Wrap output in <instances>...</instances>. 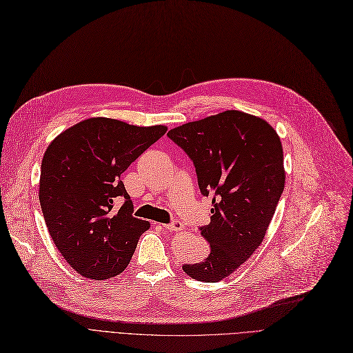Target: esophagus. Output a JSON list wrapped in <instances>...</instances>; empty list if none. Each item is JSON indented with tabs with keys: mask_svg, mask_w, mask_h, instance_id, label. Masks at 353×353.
Returning <instances> with one entry per match:
<instances>
[{
	"mask_svg": "<svg viewBox=\"0 0 353 353\" xmlns=\"http://www.w3.org/2000/svg\"><path fill=\"white\" fill-rule=\"evenodd\" d=\"M165 230H168V231H181L185 228V225L180 223V221H173V223H170V224H164L163 225Z\"/></svg>",
	"mask_w": 353,
	"mask_h": 353,
	"instance_id": "34e87169",
	"label": "esophagus"
}]
</instances>
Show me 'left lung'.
<instances>
[{"label":"left lung","instance_id":"1","mask_svg":"<svg viewBox=\"0 0 353 353\" xmlns=\"http://www.w3.org/2000/svg\"><path fill=\"white\" fill-rule=\"evenodd\" d=\"M167 135L193 160L202 194L214 196L211 223L201 228L211 254L183 270L196 281L218 282L265 239L285 186L281 138L262 117L240 110L188 122Z\"/></svg>","mask_w":353,"mask_h":353}]
</instances>
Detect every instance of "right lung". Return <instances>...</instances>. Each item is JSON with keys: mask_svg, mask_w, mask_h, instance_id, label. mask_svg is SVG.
<instances>
[{"mask_svg": "<svg viewBox=\"0 0 353 353\" xmlns=\"http://www.w3.org/2000/svg\"><path fill=\"white\" fill-rule=\"evenodd\" d=\"M167 130L110 117H90L65 129L45 151L39 201L48 231L67 263L103 281L129 265L148 221L132 216L121 174ZM127 201L116 210L114 202Z\"/></svg>", "mask_w": 353, "mask_h": 353, "instance_id": "right-lung-1", "label": "right lung"}]
</instances>
